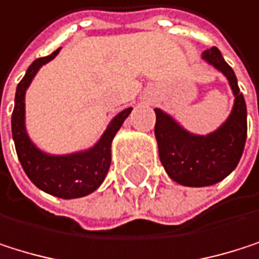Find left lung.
Instances as JSON below:
<instances>
[{"label":"left lung","mask_w":259,"mask_h":259,"mask_svg":"<svg viewBox=\"0 0 259 259\" xmlns=\"http://www.w3.org/2000/svg\"><path fill=\"white\" fill-rule=\"evenodd\" d=\"M202 58L227 76L233 90L235 104L227 121L213 134L199 137L189 134L167 113L155 109V137L161 164L174 181L189 187L212 186L224 180L238 165L247 137V109L235 72L217 47L206 50Z\"/></svg>","instance_id":"1"}]
</instances>
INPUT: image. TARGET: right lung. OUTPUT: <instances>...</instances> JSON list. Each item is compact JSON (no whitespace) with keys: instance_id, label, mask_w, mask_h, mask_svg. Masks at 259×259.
Segmentation results:
<instances>
[{"instance_id":"right-lung-1","label":"right lung","mask_w":259,"mask_h":259,"mask_svg":"<svg viewBox=\"0 0 259 259\" xmlns=\"http://www.w3.org/2000/svg\"><path fill=\"white\" fill-rule=\"evenodd\" d=\"M60 49H57L49 57H42L35 60L24 78L20 81L15 94V107L12 113V137L15 141V149L18 153L26 175L30 181L46 193L53 196L70 199L79 198L97 190L101 183L104 181L109 167H110V146L112 140L122 125L124 119L132 112V107H128L119 112L106 132L100 138V141L85 152H78L72 155L55 156L47 155L36 149L33 143L29 140L26 125H24V97L29 84L32 82L33 76L39 70V67L58 55Z\"/></svg>"}]
</instances>
